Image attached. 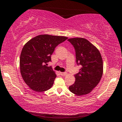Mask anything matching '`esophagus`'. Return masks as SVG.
<instances>
[{
	"label": "esophagus",
	"instance_id": "1",
	"mask_svg": "<svg viewBox=\"0 0 122 122\" xmlns=\"http://www.w3.org/2000/svg\"><path fill=\"white\" fill-rule=\"evenodd\" d=\"M60 74L61 75V76H66V74H67V72H60Z\"/></svg>",
	"mask_w": 122,
	"mask_h": 122
}]
</instances>
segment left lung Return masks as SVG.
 Returning <instances> with one entry per match:
<instances>
[{
  "mask_svg": "<svg viewBox=\"0 0 122 122\" xmlns=\"http://www.w3.org/2000/svg\"><path fill=\"white\" fill-rule=\"evenodd\" d=\"M68 41L74 46L76 63L81 66L74 75L76 81L69 87L71 92L77 96L88 94L100 82L103 75V60L99 50L86 39L70 38Z\"/></svg>",
  "mask_w": 122,
  "mask_h": 122,
  "instance_id": "obj_1",
  "label": "left lung"
}]
</instances>
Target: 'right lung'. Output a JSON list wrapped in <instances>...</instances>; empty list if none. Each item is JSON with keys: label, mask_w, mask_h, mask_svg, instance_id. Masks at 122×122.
Instances as JSON below:
<instances>
[{"label": "right lung", "mask_w": 122, "mask_h": 122, "mask_svg": "<svg viewBox=\"0 0 122 122\" xmlns=\"http://www.w3.org/2000/svg\"><path fill=\"white\" fill-rule=\"evenodd\" d=\"M66 36L40 35L23 46L20 56V70L25 83L33 90L43 92L50 89L56 76L47 63L55 47L65 41Z\"/></svg>", "instance_id": "obj_1"}]
</instances>
